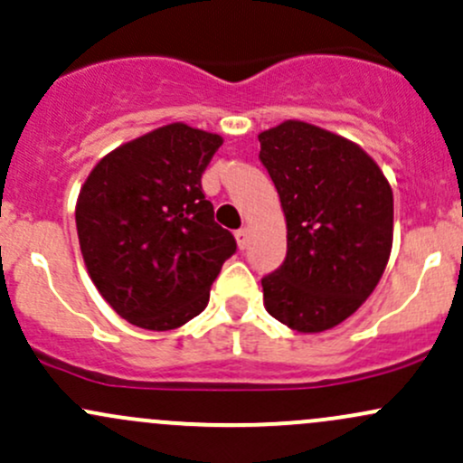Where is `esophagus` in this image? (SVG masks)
<instances>
[{
  "instance_id": "34e87169",
  "label": "esophagus",
  "mask_w": 463,
  "mask_h": 463,
  "mask_svg": "<svg viewBox=\"0 0 463 463\" xmlns=\"http://www.w3.org/2000/svg\"><path fill=\"white\" fill-rule=\"evenodd\" d=\"M236 242L241 250H247V245H250V227H241L236 232Z\"/></svg>"
}]
</instances>
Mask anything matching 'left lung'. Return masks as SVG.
I'll list each match as a JSON object with an SVG mask.
<instances>
[{
  "instance_id": "left-lung-1",
  "label": "left lung",
  "mask_w": 463,
  "mask_h": 463,
  "mask_svg": "<svg viewBox=\"0 0 463 463\" xmlns=\"http://www.w3.org/2000/svg\"><path fill=\"white\" fill-rule=\"evenodd\" d=\"M287 218V258L262 278L269 316L293 331L333 329L380 282L392 247V190L357 143L305 121L258 134Z\"/></svg>"
}]
</instances>
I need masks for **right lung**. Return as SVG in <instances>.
<instances>
[{
	"mask_svg": "<svg viewBox=\"0 0 463 463\" xmlns=\"http://www.w3.org/2000/svg\"><path fill=\"white\" fill-rule=\"evenodd\" d=\"M221 146L218 134L170 123L106 154L83 183L74 210L83 262L130 325L170 331L190 322L236 251L201 185Z\"/></svg>",
	"mask_w": 463,
	"mask_h": 463,
	"instance_id": "obj_1",
	"label": "right lung"
}]
</instances>
